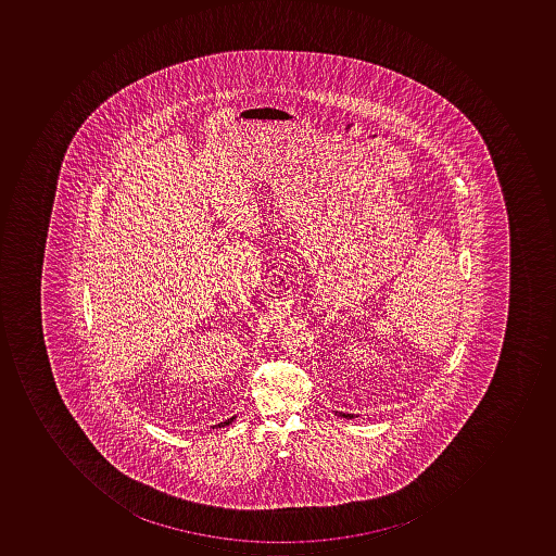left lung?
I'll return each mask as SVG.
<instances>
[{
    "instance_id": "1",
    "label": "left lung",
    "mask_w": 556,
    "mask_h": 556,
    "mask_svg": "<svg viewBox=\"0 0 556 556\" xmlns=\"http://www.w3.org/2000/svg\"><path fill=\"white\" fill-rule=\"evenodd\" d=\"M338 414V413H336ZM338 416H341V418H348V419H352L354 418V416H352V414H342V413H339Z\"/></svg>"
}]
</instances>
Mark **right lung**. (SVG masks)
I'll return each instance as SVG.
<instances>
[{
    "instance_id": "1",
    "label": "right lung",
    "mask_w": 556,
    "mask_h": 556,
    "mask_svg": "<svg viewBox=\"0 0 556 556\" xmlns=\"http://www.w3.org/2000/svg\"><path fill=\"white\" fill-rule=\"evenodd\" d=\"M233 419H236V416H233V418L227 419V421L220 422V425L212 426V428H224V426L232 425Z\"/></svg>"
}]
</instances>
